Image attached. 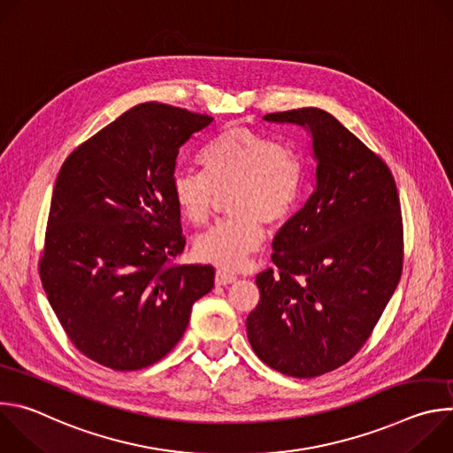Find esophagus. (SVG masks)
Here are the masks:
<instances>
[{
  "label": "esophagus",
  "instance_id": "esophagus-1",
  "mask_svg": "<svg viewBox=\"0 0 453 453\" xmlns=\"http://www.w3.org/2000/svg\"><path fill=\"white\" fill-rule=\"evenodd\" d=\"M236 281V276L233 273H226V271H217L215 276V283L217 285H231Z\"/></svg>",
  "mask_w": 453,
  "mask_h": 453
}]
</instances>
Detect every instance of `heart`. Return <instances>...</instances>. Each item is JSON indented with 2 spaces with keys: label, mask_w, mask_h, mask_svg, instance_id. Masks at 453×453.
Instances as JSON below:
<instances>
[{
  "label": "heart",
  "mask_w": 453,
  "mask_h": 453,
  "mask_svg": "<svg viewBox=\"0 0 453 453\" xmlns=\"http://www.w3.org/2000/svg\"><path fill=\"white\" fill-rule=\"evenodd\" d=\"M204 173L179 170L172 196L182 217L196 227L210 224L220 197L231 193V219L196 242V254L224 269H240L262 247L265 226L281 227L296 211L306 180L299 150L243 125H231L199 157Z\"/></svg>",
  "instance_id": "b5f03b06"
}]
</instances>
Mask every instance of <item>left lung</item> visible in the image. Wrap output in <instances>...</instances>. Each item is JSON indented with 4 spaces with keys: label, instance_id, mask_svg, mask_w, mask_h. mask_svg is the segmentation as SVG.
Wrapping results in <instances>:
<instances>
[{
    "label": "left lung",
    "instance_id": "1",
    "mask_svg": "<svg viewBox=\"0 0 453 453\" xmlns=\"http://www.w3.org/2000/svg\"><path fill=\"white\" fill-rule=\"evenodd\" d=\"M313 138L317 184L278 231L274 269L256 276L260 301L247 337L269 367L315 378L349 362L371 337L403 269V220L395 177L330 112L265 114Z\"/></svg>",
    "mask_w": 453,
    "mask_h": 453
}]
</instances>
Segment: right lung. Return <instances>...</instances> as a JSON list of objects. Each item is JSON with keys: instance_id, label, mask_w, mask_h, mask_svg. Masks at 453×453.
I'll use <instances>...</instances> for the list:
<instances>
[{"instance_id": "1", "label": "right lung", "mask_w": 453, "mask_h": 453, "mask_svg": "<svg viewBox=\"0 0 453 453\" xmlns=\"http://www.w3.org/2000/svg\"><path fill=\"white\" fill-rule=\"evenodd\" d=\"M213 121L149 102L123 112L60 166L39 274L72 344L114 371L166 357L211 265H182L186 238L172 177L180 145Z\"/></svg>"}]
</instances>
